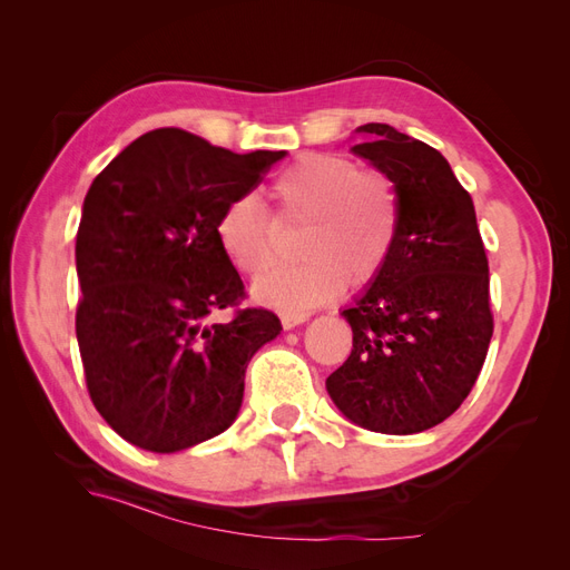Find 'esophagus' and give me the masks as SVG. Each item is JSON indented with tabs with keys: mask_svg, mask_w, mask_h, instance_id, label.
I'll use <instances>...</instances> for the list:
<instances>
[{
	"mask_svg": "<svg viewBox=\"0 0 570 570\" xmlns=\"http://www.w3.org/2000/svg\"><path fill=\"white\" fill-rule=\"evenodd\" d=\"M308 316H312L308 312H283L281 314V323H283L285 331H289V327H297L304 321H308Z\"/></svg>",
	"mask_w": 570,
	"mask_h": 570,
	"instance_id": "esophagus-1",
	"label": "esophagus"
}]
</instances>
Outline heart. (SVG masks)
<instances>
[{
  "label": "heart",
  "instance_id": "1",
  "mask_svg": "<svg viewBox=\"0 0 570 570\" xmlns=\"http://www.w3.org/2000/svg\"><path fill=\"white\" fill-rule=\"evenodd\" d=\"M275 218L304 223L299 262L271 268L254 283V297L283 312H302L352 283L383 271L400 233V197L392 180L364 170L342 154L308 151L271 183ZM223 256L254 278L275 258V223L254 193L226 202L216 218Z\"/></svg>",
  "mask_w": 570,
  "mask_h": 570
}]
</instances>
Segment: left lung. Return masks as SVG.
I'll return each mask as SVG.
<instances>
[{"mask_svg":"<svg viewBox=\"0 0 570 570\" xmlns=\"http://www.w3.org/2000/svg\"><path fill=\"white\" fill-rule=\"evenodd\" d=\"M352 151L400 197V233L364 297L344 308L352 354L325 387L356 425L411 435L450 419L473 390L494 331L488 254L471 195L438 149L387 124Z\"/></svg>","mask_w":570,"mask_h":570,"instance_id":"left-lung-1","label":"left lung"}]
</instances>
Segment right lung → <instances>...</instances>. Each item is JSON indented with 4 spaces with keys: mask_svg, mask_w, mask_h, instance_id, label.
Instances as JSON below:
<instances>
[{
    "mask_svg": "<svg viewBox=\"0 0 570 570\" xmlns=\"http://www.w3.org/2000/svg\"><path fill=\"white\" fill-rule=\"evenodd\" d=\"M283 157L159 128L85 195L78 347L95 409L130 444L170 454L233 425L249 358L283 325L268 308H239L245 285L214 228L226 202L252 193ZM220 307L234 318L212 322Z\"/></svg>",
    "mask_w": 570,
    "mask_h": 570,
    "instance_id": "obj_1",
    "label": "right lung"
}]
</instances>
